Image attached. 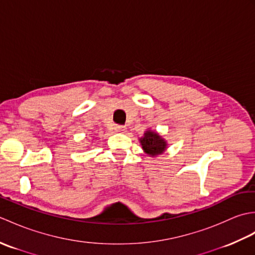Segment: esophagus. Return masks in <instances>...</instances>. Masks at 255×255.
I'll use <instances>...</instances> for the list:
<instances>
[{
  "mask_svg": "<svg viewBox=\"0 0 255 255\" xmlns=\"http://www.w3.org/2000/svg\"><path fill=\"white\" fill-rule=\"evenodd\" d=\"M115 129H116V131H118V132H125V131H126V127L122 126V125H117V126L115 127Z\"/></svg>",
  "mask_w": 255,
  "mask_h": 255,
  "instance_id": "esophagus-1",
  "label": "esophagus"
}]
</instances>
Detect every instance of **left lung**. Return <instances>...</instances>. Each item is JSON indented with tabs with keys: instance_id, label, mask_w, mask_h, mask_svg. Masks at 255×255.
Here are the masks:
<instances>
[{
	"instance_id": "left-lung-1",
	"label": "left lung",
	"mask_w": 255,
	"mask_h": 255,
	"mask_svg": "<svg viewBox=\"0 0 255 255\" xmlns=\"http://www.w3.org/2000/svg\"><path fill=\"white\" fill-rule=\"evenodd\" d=\"M142 149L151 156L161 154L166 148L164 139H162L158 133L153 131H145L143 138L140 139Z\"/></svg>"
}]
</instances>
